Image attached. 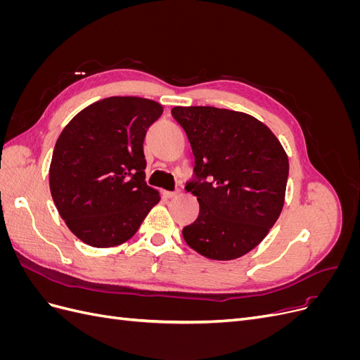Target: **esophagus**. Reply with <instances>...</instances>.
<instances>
[{
	"label": "esophagus",
	"mask_w": 360,
	"mask_h": 360,
	"mask_svg": "<svg viewBox=\"0 0 360 360\" xmlns=\"http://www.w3.org/2000/svg\"><path fill=\"white\" fill-rule=\"evenodd\" d=\"M162 195H163V197H165V198H174V197H176V195H177V192H169V191H163V192H162Z\"/></svg>",
	"instance_id": "34e87169"
}]
</instances>
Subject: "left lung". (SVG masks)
I'll return each mask as SVG.
<instances>
[{"instance_id":"8db88e82","label":"left lung","mask_w":360,"mask_h":360,"mask_svg":"<svg viewBox=\"0 0 360 360\" xmlns=\"http://www.w3.org/2000/svg\"><path fill=\"white\" fill-rule=\"evenodd\" d=\"M195 156L186 184L200 214L183 238L210 259H234L267 236L285 200L288 158L279 139L252 115L214 106H176Z\"/></svg>"}]
</instances>
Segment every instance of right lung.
<instances>
[{
    "instance_id": "right-lung-1",
    "label": "right lung",
    "mask_w": 360,
    "mask_h": 360,
    "mask_svg": "<svg viewBox=\"0 0 360 360\" xmlns=\"http://www.w3.org/2000/svg\"><path fill=\"white\" fill-rule=\"evenodd\" d=\"M162 111L155 101L114 96L86 106L63 129L49 188L60 216L84 243H124L159 202V192L146 183L143 144Z\"/></svg>"
}]
</instances>
